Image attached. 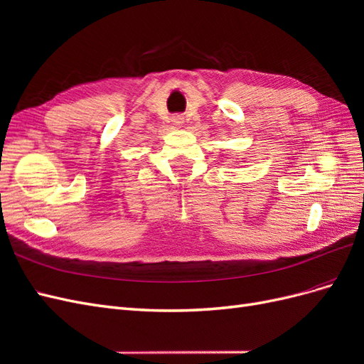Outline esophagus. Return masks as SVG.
Returning a JSON list of instances; mask_svg holds the SVG:
<instances>
[{"label":"esophagus","instance_id":"esophagus-1","mask_svg":"<svg viewBox=\"0 0 364 364\" xmlns=\"http://www.w3.org/2000/svg\"><path fill=\"white\" fill-rule=\"evenodd\" d=\"M171 123H173L174 126H182V123H183V117H182L181 114H174V115L171 117Z\"/></svg>","mask_w":364,"mask_h":364}]
</instances>
